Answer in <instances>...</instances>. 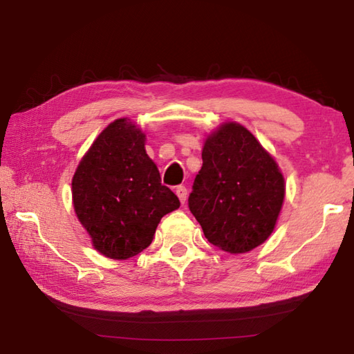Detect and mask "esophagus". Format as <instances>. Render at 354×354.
Returning a JSON list of instances; mask_svg holds the SVG:
<instances>
[{
    "label": "esophagus",
    "mask_w": 354,
    "mask_h": 354,
    "mask_svg": "<svg viewBox=\"0 0 354 354\" xmlns=\"http://www.w3.org/2000/svg\"><path fill=\"white\" fill-rule=\"evenodd\" d=\"M176 194H177V197L180 198V201H182V203H185L186 197H187V189H186V187L182 186V185L177 186L176 187Z\"/></svg>",
    "instance_id": "34e87169"
}]
</instances>
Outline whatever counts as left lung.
<instances>
[{
    "instance_id": "left-lung-1",
    "label": "left lung",
    "mask_w": 354,
    "mask_h": 354,
    "mask_svg": "<svg viewBox=\"0 0 354 354\" xmlns=\"http://www.w3.org/2000/svg\"><path fill=\"white\" fill-rule=\"evenodd\" d=\"M187 198L209 243L244 254L268 240L284 201L277 162L249 129L227 122L207 137Z\"/></svg>"
}]
</instances>
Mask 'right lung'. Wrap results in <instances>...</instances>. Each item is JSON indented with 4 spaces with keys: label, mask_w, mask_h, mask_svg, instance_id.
<instances>
[{
    "label": "right lung",
    "mask_w": 354,
    "mask_h": 354,
    "mask_svg": "<svg viewBox=\"0 0 354 354\" xmlns=\"http://www.w3.org/2000/svg\"><path fill=\"white\" fill-rule=\"evenodd\" d=\"M73 206L93 246L111 259L147 249L163 215L180 206L129 119L111 122L82 157L71 182Z\"/></svg>",
    "instance_id": "add662e5"
}]
</instances>
